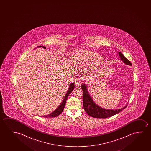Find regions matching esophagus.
<instances>
[{
  "label": "esophagus",
  "instance_id": "34e87169",
  "mask_svg": "<svg viewBox=\"0 0 151 151\" xmlns=\"http://www.w3.org/2000/svg\"><path fill=\"white\" fill-rule=\"evenodd\" d=\"M81 83L78 81H75V85L76 87H79L81 86Z\"/></svg>",
  "mask_w": 151,
  "mask_h": 151
}]
</instances>
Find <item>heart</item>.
Returning a JSON list of instances; mask_svg holds the SVG:
<instances>
[{
  "instance_id": "1",
  "label": "heart",
  "mask_w": 151,
  "mask_h": 151,
  "mask_svg": "<svg viewBox=\"0 0 151 151\" xmlns=\"http://www.w3.org/2000/svg\"><path fill=\"white\" fill-rule=\"evenodd\" d=\"M96 52L89 50H80L77 52L73 58V62L78 65H87L91 62V66L99 67L103 64L104 58Z\"/></svg>"
}]
</instances>
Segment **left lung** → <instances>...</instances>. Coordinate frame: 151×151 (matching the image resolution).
I'll return each mask as SVG.
<instances>
[{
  "label": "left lung",
  "instance_id": "8db88e82",
  "mask_svg": "<svg viewBox=\"0 0 151 151\" xmlns=\"http://www.w3.org/2000/svg\"><path fill=\"white\" fill-rule=\"evenodd\" d=\"M119 56L120 59L123 61L125 64L132 65V63L130 61L124 57L123 54L121 52H119ZM81 88L83 91V106L85 111L87 114L94 118H107L111 117L112 116L118 114L122 110L126 108V105L124 107L118 109H106L99 107L97 105L90 95L88 89L87 85L85 83H83L81 85Z\"/></svg>",
  "mask_w": 151,
  "mask_h": 151
}]
</instances>
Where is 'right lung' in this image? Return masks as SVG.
Instances as JSON below:
<instances>
[{"mask_svg": "<svg viewBox=\"0 0 151 151\" xmlns=\"http://www.w3.org/2000/svg\"><path fill=\"white\" fill-rule=\"evenodd\" d=\"M38 47H42L44 49H46V47L44 46H37V48ZM74 84L73 83H72L70 85L69 88H68V90L67 91L65 95L64 96V99H63V101H62V103H61L60 105L58 106V108L56 109V110H55V111L52 112L51 114H49L48 115H46V116H41V117L43 118H55L57 116L60 115V114L62 113V112L63 111V110L64 109V107L65 106V103H66V99L68 97L69 94L71 93V92L74 90Z\"/></svg>", "mask_w": 151, "mask_h": 151, "instance_id": "1", "label": "right lung"}]
</instances>
